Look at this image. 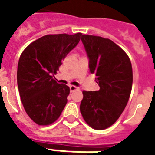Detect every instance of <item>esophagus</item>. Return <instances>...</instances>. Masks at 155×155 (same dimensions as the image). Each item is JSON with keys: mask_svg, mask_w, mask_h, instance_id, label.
<instances>
[{"mask_svg": "<svg viewBox=\"0 0 155 155\" xmlns=\"http://www.w3.org/2000/svg\"><path fill=\"white\" fill-rule=\"evenodd\" d=\"M79 90H80V88L76 87V86H74V85H71V86H70V91H71V92H74V91H79Z\"/></svg>", "mask_w": 155, "mask_h": 155, "instance_id": "obj_1", "label": "esophagus"}]
</instances>
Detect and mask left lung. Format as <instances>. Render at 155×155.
<instances>
[{"mask_svg": "<svg viewBox=\"0 0 155 155\" xmlns=\"http://www.w3.org/2000/svg\"><path fill=\"white\" fill-rule=\"evenodd\" d=\"M81 41L100 90L83 91L80 110L90 126L104 130L116 122L128 103L133 83L132 65L126 53L110 39L82 35Z\"/></svg>", "mask_w": 155, "mask_h": 155, "instance_id": "obj_1", "label": "left lung"}]
</instances>
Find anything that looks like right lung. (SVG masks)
Segmentation results:
<instances>
[{"mask_svg": "<svg viewBox=\"0 0 155 155\" xmlns=\"http://www.w3.org/2000/svg\"><path fill=\"white\" fill-rule=\"evenodd\" d=\"M81 36V33L44 35L21 54L17 68L19 93L26 114L39 125L54 123L67 103L70 88L58 84L54 74Z\"/></svg>", "mask_w": 155, "mask_h": 155, "instance_id": "1", "label": "right lung"}]
</instances>
